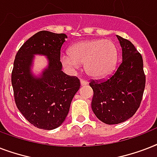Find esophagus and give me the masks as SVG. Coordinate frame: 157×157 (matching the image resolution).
I'll return each mask as SVG.
<instances>
[{
    "instance_id": "esophagus-1",
    "label": "esophagus",
    "mask_w": 157,
    "mask_h": 157,
    "mask_svg": "<svg viewBox=\"0 0 157 157\" xmlns=\"http://www.w3.org/2000/svg\"><path fill=\"white\" fill-rule=\"evenodd\" d=\"M87 84H88V81H86V80H85V79H81V86H86V85H87Z\"/></svg>"
}]
</instances>
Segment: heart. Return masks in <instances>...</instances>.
I'll return each mask as SVG.
<instances>
[{"label": "heart", "instance_id": "heart-1", "mask_svg": "<svg viewBox=\"0 0 157 157\" xmlns=\"http://www.w3.org/2000/svg\"><path fill=\"white\" fill-rule=\"evenodd\" d=\"M118 50L111 40H89L76 43L70 50V54L61 56V62L69 68H76L85 63L89 76L101 78L111 73L117 64Z\"/></svg>", "mask_w": 157, "mask_h": 157}]
</instances>
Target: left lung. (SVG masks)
<instances>
[{"label": "left lung", "instance_id": "left-lung-1", "mask_svg": "<svg viewBox=\"0 0 157 157\" xmlns=\"http://www.w3.org/2000/svg\"><path fill=\"white\" fill-rule=\"evenodd\" d=\"M122 48V61L106 80H91V107L98 120L119 124L133 117L143 99L146 84L141 54L129 40L117 36Z\"/></svg>", "mask_w": 157, "mask_h": 157}]
</instances>
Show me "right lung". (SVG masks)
<instances>
[{"mask_svg": "<svg viewBox=\"0 0 157 157\" xmlns=\"http://www.w3.org/2000/svg\"><path fill=\"white\" fill-rule=\"evenodd\" d=\"M67 37L40 31L30 37L16 54L11 74L16 106L23 116L39 129H54L64 121L81 82L62 71L60 50ZM34 54L48 57L49 66L40 78H34L30 67Z\"/></svg>", "mask_w": 157, "mask_h": 157, "instance_id": "obj_1", "label": "right lung"}]
</instances>
